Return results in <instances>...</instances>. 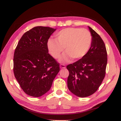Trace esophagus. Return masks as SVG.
<instances>
[{"instance_id":"34e87169","label":"esophagus","mask_w":121,"mask_h":121,"mask_svg":"<svg viewBox=\"0 0 121 121\" xmlns=\"http://www.w3.org/2000/svg\"><path fill=\"white\" fill-rule=\"evenodd\" d=\"M60 68H61V69H62L65 68V65H62V64H61V65H60Z\"/></svg>"}]
</instances>
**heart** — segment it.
Listing matches in <instances>:
<instances>
[{
	"label": "heart",
	"mask_w": 121,
	"mask_h": 121,
	"mask_svg": "<svg viewBox=\"0 0 121 121\" xmlns=\"http://www.w3.org/2000/svg\"><path fill=\"white\" fill-rule=\"evenodd\" d=\"M92 39L91 33L86 29L67 28L57 33L56 40L50 39L48 40V48L54 59L60 58L65 48L67 53L61 60L65 62H68L71 58L78 60L87 54Z\"/></svg>",
	"instance_id": "b5f03b06"
}]
</instances>
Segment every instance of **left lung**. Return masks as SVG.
Returning a JSON list of instances; mask_svg holds the SVG:
<instances>
[{
  "label": "left lung",
  "instance_id": "8db88e82",
  "mask_svg": "<svg viewBox=\"0 0 121 121\" xmlns=\"http://www.w3.org/2000/svg\"><path fill=\"white\" fill-rule=\"evenodd\" d=\"M92 43L87 54L81 59L67 66L69 75L68 87L77 97H88L97 91L106 74L107 53L100 36L90 26Z\"/></svg>",
  "mask_w": 121,
  "mask_h": 121
}]
</instances>
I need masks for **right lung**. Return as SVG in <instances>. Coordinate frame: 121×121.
<instances>
[{"mask_svg": "<svg viewBox=\"0 0 121 121\" xmlns=\"http://www.w3.org/2000/svg\"><path fill=\"white\" fill-rule=\"evenodd\" d=\"M56 30L48 26L32 28L23 34L15 50L14 76L23 91L31 97L48 92L60 71L59 63L48 48V39Z\"/></svg>", "mask_w": 121, "mask_h": 121, "instance_id": "obj_1", "label": "right lung"}]
</instances>
